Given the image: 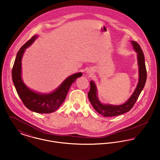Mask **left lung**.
I'll list each match as a JSON object with an SVG mask.
<instances>
[{
  "instance_id": "1",
  "label": "left lung",
  "mask_w": 160,
  "mask_h": 160,
  "mask_svg": "<svg viewBox=\"0 0 160 160\" xmlns=\"http://www.w3.org/2000/svg\"><path fill=\"white\" fill-rule=\"evenodd\" d=\"M131 43L134 49L138 53L139 80L134 92L124 104L120 106L102 104L97 97V89L95 84L92 81H91L90 82V89L88 93L89 100L95 110L104 117H114L129 112L135 104L145 86L147 80V70L143 53L138 43L135 41H131Z\"/></svg>"
}]
</instances>
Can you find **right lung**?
<instances>
[{"mask_svg": "<svg viewBox=\"0 0 160 160\" xmlns=\"http://www.w3.org/2000/svg\"><path fill=\"white\" fill-rule=\"evenodd\" d=\"M37 36H32L17 54L12 69V79L19 98L24 106L31 111L39 113H49L56 111L64 101L72 84L82 75V73H75L67 78L54 92L48 94H39L28 88L21 78V59L25 49L30 46Z\"/></svg>", "mask_w": 160, "mask_h": 160, "instance_id": "right-lung-1", "label": "right lung"}]
</instances>
